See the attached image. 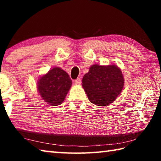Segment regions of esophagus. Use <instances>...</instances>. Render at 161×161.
<instances>
[{
	"instance_id": "34e87169",
	"label": "esophagus",
	"mask_w": 161,
	"mask_h": 161,
	"mask_svg": "<svg viewBox=\"0 0 161 161\" xmlns=\"http://www.w3.org/2000/svg\"><path fill=\"white\" fill-rule=\"evenodd\" d=\"M74 83L75 85H80L81 84V79L80 78H77V80H75Z\"/></svg>"
}]
</instances>
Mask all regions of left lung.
<instances>
[{
    "label": "left lung",
    "mask_w": 161,
    "mask_h": 161,
    "mask_svg": "<svg viewBox=\"0 0 161 161\" xmlns=\"http://www.w3.org/2000/svg\"><path fill=\"white\" fill-rule=\"evenodd\" d=\"M124 77L116 65L95 64L82 79V86L88 100L97 106L104 107L114 102L124 86Z\"/></svg>",
    "instance_id": "8db88e82"
}]
</instances>
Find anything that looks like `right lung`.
Returning <instances> with one entry per match:
<instances>
[{
    "mask_svg": "<svg viewBox=\"0 0 161 161\" xmlns=\"http://www.w3.org/2000/svg\"><path fill=\"white\" fill-rule=\"evenodd\" d=\"M71 85L69 75L59 67L50 70L37 81V88L41 97L51 106L62 103Z\"/></svg>",
    "mask_w": 161,
    "mask_h": 161,
    "instance_id": "right-lung-1",
    "label": "right lung"
}]
</instances>
